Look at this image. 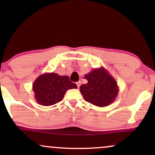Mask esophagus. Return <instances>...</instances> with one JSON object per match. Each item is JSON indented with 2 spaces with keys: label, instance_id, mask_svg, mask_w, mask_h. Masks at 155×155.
<instances>
[{
  "label": "esophagus",
  "instance_id": "1",
  "mask_svg": "<svg viewBox=\"0 0 155 155\" xmlns=\"http://www.w3.org/2000/svg\"><path fill=\"white\" fill-rule=\"evenodd\" d=\"M81 84V81H77V82H76V85H77V87L79 88V87H80V85Z\"/></svg>",
  "mask_w": 155,
  "mask_h": 155
}]
</instances>
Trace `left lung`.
Instances as JSON below:
<instances>
[{
	"mask_svg": "<svg viewBox=\"0 0 155 155\" xmlns=\"http://www.w3.org/2000/svg\"><path fill=\"white\" fill-rule=\"evenodd\" d=\"M87 84L81 85L80 91L85 101L97 106L111 104L118 93L117 84L104 68L94 69L84 76Z\"/></svg>",
	"mask_w": 155,
	"mask_h": 155,
	"instance_id": "obj_1",
	"label": "left lung"
}]
</instances>
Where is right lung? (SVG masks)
<instances>
[{"label": "right lung", "mask_w": 155, "mask_h": 155, "mask_svg": "<svg viewBox=\"0 0 155 155\" xmlns=\"http://www.w3.org/2000/svg\"><path fill=\"white\" fill-rule=\"evenodd\" d=\"M77 88L75 83L69 80L67 76L57 74H44L35 81L33 90L35 100L43 106H51L63 100L65 92L69 89Z\"/></svg>", "instance_id": "1"}]
</instances>
